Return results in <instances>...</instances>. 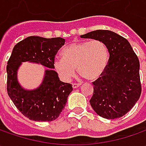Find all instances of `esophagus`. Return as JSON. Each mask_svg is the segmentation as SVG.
Returning a JSON list of instances; mask_svg holds the SVG:
<instances>
[{
  "label": "esophagus",
  "instance_id": "34e87169",
  "mask_svg": "<svg viewBox=\"0 0 146 146\" xmlns=\"http://www.w3.org/2000/svg\"><path fill=\"white\" fill-rule=\"evenodd\" d=\"M80 83H73L72 84V87L74 88H78L79 86H80Z\"/></svg>",
  "mask_w": 146,
  "mask_h": 146
}]
</instances>
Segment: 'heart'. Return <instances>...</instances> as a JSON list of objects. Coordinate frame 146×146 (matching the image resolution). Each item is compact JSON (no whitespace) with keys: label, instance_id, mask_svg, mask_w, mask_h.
I'll return each instance as SVG.
<instances>
[{"label":"heart","instance_id":"b5f03b06","mask_svg":"<svg viewBox=\"0 0 146 146\" xmlns=\"http://www.w3.org/2000/svg\"><path fill=\"white\" fill-rule=\"evenodd\" d=\"M62 59H56L54 67L66 80L75 76L76 68L83 77L95 80L102 75L108 60L106 45L99 40L74 42L62 51Z\"/></svg>","mask_w":146,"mask_h":146}]
</instances>
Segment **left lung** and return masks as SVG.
Listing matches in <instances>:
<instances>
[{
  "instance_id": "1",
  "label": "left lung",
  "mask_w": 146,
  "mask_h": 146,
  "mask_svg": "<svg viewBox=\"0 0 146 146\" xmlns=\"http://www.w3.org/2000/svg\"><path fill=\"white\" fill-rule=\"evenodd\" d=\"M81 38L102 41L110 53L102 75L93 82L90 105L102 118H120L134 106L141 93L137 56L127 39L111 31L97 30Z\"/></svg>"
}]
</instances>
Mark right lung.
Instances as JSON below:
<instances>
[{"mask_svg": "<svg viewBox=\"0 0 146 146\" xmlns=\"http://www.w3.org/2000/svg\"><path fill=\"white\" fill-rule=\"evenodd\" d=\"M64 43L61 37L29 36L13 48L6 66L7 93L14 106L29 119L53 121L58 119L73 90L70 84L59 80L58 73L53 70L55 55ZM27 60L39 62L50 68L46 71L42 85L31 91L23 90L17 80V70L23 61Z\"/></svg>", "mask_w": 146, "mask_h": 146, "instance_id": "right-lung-1", "label": "right lung"}]
</instances>
